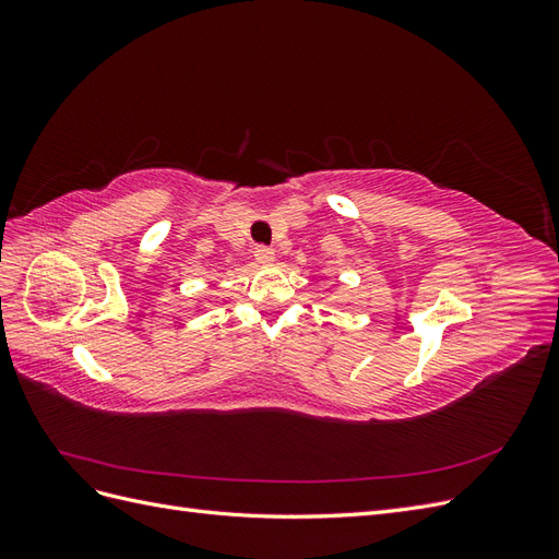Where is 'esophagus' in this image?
I'll use <instances>...</instances> for the list:
<instances>
[{
  "mask_svg": "<svg viewBox=\"0 0 559 559\" xmlns=\"http://www.w3.org/2000/svg\"><path fill=\"white\" fill-rule=\"evenodd\" d=\"M253 257H257L259 263H270L275 259V251L270 249L267 245H257V247H253Z\"/></svg>",
  "mask_w": 559,
  "mask_h": 559,
  "instance_id": "obj_1",
  "label": "esophagus"
}]
</instances>
